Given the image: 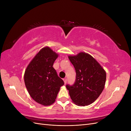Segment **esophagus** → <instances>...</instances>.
<instances>
[{
  "instance_id": "34e87169",
  "label": "esophagus",
  "mask_w": 131,
  "mask_h": 131,
  "mask_svg": "<svg viewBox=\"0 0 131 131\" xmlns=\"http://www.w3.org/2000/svg\"><path fill=\"white\" fill-rule=\"evenodd\" d=\"M63 81H64V84H66V83H67V79H66V78H64V79H63Z\"/></svg>"
}]
</instances>
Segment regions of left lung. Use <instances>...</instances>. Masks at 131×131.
Segmentation results:
<instances>
[{"label": "left lung", "instance_id": "8db88e82", "mask_svg": "<svg viewBox=\"0 0 131 131\" xmlns=\"http://www.w3.org/2000/svg\"><path fill=\"white\" fill-rule=\"evenodd\" d=\"M68 58L76 72L74 85H66L70 97L77 105H90L99 97L104 88L105 71L89 53L81 52Z\"/></svg>", "mask_w": 131, "mask_h": 131}]
</instances>
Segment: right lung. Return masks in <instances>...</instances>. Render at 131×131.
Listing matches in <instances>:
<instances>
[{
	"label": "right lung",
	"mask_w": 131,
	"mask_h": 131,
	"mask_svg": "<svg viewBox=\"0 0 131 131\" xmlns=\"http://www.w3.org/2000/svg\"><path fill=\"white\" fill-rule=\"evenodd\" d=\"M58 57L48 46L43 47L28 65L24 74L26 88L30 97L44 106L52 104L64 82L53 64Z\"/></svg>",
	"instance_id": "right-lung-1"
}]
</instances>
